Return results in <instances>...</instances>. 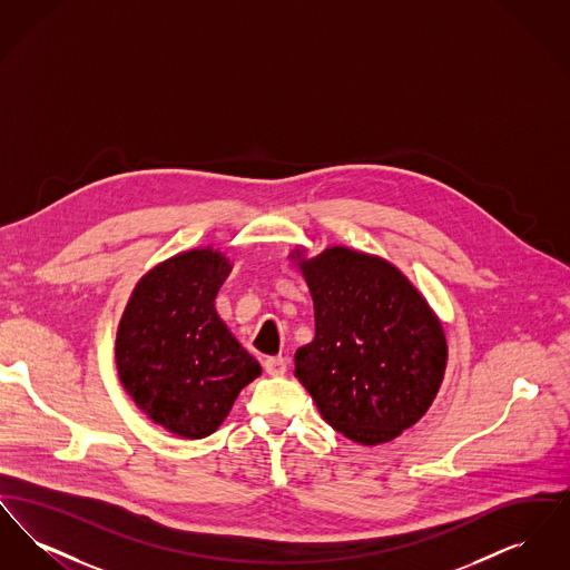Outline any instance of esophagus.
<instances>
[{
    "mask_svg": "<svg viewBox=\"0 0 570 570\" xmlns=\"http://www.w3.org/2000/svg\"><path fill=\"white\" fill-rule=\"evenodd\" d=\"M263 367H265V372H267L269 376H284L286 370H288V363H286L284 356H267L265 363H263Z\"/></svg>",
    "mask_w": 570,
    "mask_h": 570,
    "instance_id": "esophagus-1",
    "label": "esophagus"
}]
</instances>
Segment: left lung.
Returning a JSON list of instances; mask_svg holds the SVG:
<instances>
[{
	"label": "left lung",
	"mask_w": 570,
	"mask_h": 570,
	"mask_svg": "<svg viewBox=\"0 0 570 570\" xmlns=\"http://www.w3.org/2000/svg\"><path fill=\"white\" fill-rule=\"evenodd\" d=\"M297 261L314 301L316 335L295 353V376L326 423L374 446L432 406L446 367L434 309L389 261L344 245Z\"/></svg>",
	"instance_id": "8db88e82"
}]
</instances>
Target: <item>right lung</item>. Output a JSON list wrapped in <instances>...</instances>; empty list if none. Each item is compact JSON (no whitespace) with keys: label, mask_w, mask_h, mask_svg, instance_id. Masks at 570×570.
Returning <instances> with one entry per match:
<instances>
[{"label":"right lung","mask_w":570,"mask_h":570,"mask_svg":"<svg viewBox=\"0 0 570 570\" xmlns=\"http://www.w3.org/2000/svg\"><path fill=\"white\" fill-rule=\"evenodd\" d=\"M230 269L212 247L164 261L138 279L117 328L124 389L154 423L188 440L214 434L263 372L217 316Z\"/></svg>","instance_id":"obj_1"}]
</instances>
